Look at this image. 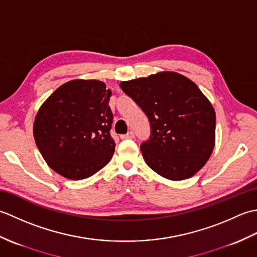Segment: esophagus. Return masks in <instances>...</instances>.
<instances>
[{"mask_svg": "<svg viewBox=\"0 0 257 257\" xmlns=\"http://www.w3.org/2000/svg\"><path fill=\"white\" fill-rule=\"evenodd\" d=\"M134 137H135V134L133 132H129V133H127L125 135L120 136V138H121V139H133Z\"/></svg>", "mask_w": 257, "mask_h": 257, "instance_id": "1", "label": "esophagus"}]
</instances>
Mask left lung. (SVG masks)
<instances>
[{
	"instance_id": "1",
	"label": "left lung",
	"mask_w": 257,
	"mask_h": 257,
	"mask_svg": "<svg viewBox=\"0 0 257 257\" xmlns=\"http://www.w3.org/2000/svg\"><path fill=\"white\" fill-rule=\"evenodd\" d=\"M149 119L151 136L143 157L161 177L180 181L203 167L215 144V111L199 87L185 76L161 72L120 83Z\"/></svg>"
}]
</instances>
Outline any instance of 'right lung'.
<instances>
[{"label":"right lung","mask_w":257,"mask_h":257,"mask_svg":"<svg viewBox=\"0 0 257 257\" xmlns=\"http://www.w3.org/2000/svg\"><path fill=\"white\" fill-rule=\"evenodd\" d=\"M111 90L96 79H75L59 86L38 109L33 134L46 163L61 176L81 180L110 161Z\"/></svg>","instance_id":"obj_1"}]
</instances>
